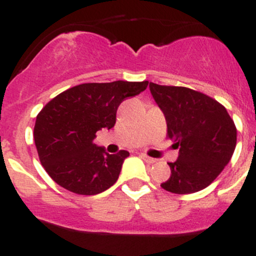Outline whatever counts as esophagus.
Masks as SVG:
<instances>
[{"label": "esophagus", "instance_id": "esophagus-1", "mask_svg": "<svg viewBox=\"0 0 256 256\" xmlns=\"http://www.w3.org/2000/svg\"><path fill=\"white\" fill-rule=\"evenodd\" d=\"M140 158L143 159L144 162H146V163H149V164H153V163H156V159L150 158V156H148L146 154H144V153L140 154Z\"/></svg>", "mask_w": 256, "mask_h": 256}]
</instances>
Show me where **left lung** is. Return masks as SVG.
<instances>
[{"label": "left lung", "mask_w": 256, "mask_h": 256, "mask_svg": "<svg viewBox=\"0 0 256 256\" xmlns=\"http://www.w3.org/2000/svg\"><path fill=\"white\" fill-rule=\"evenodd\" d=\"M166 120V136L179 148L170 176L160 186L190 194L210 186L229 163L236 146V127L218 100L186 87L149 83Z\"/></svg>", "instance_id": "obj_1"}]
</instances>
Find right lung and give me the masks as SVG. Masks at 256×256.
<instances>
[{
    "mask_svg": "<svg viewBox=\"0 0 256 256\" xmlns=\"http://www.w3.org/2000/svg\"><path fill=\"white\" fill-rule=\"evenodd\" d=\"M148 80L83 83L50 100L37 114L34 138L48 176L62 188L94 196L117 182L127 150L108 154L93 140L116 124L120 103L143 92Z\"/></svg>",
    "mask_w": 256,
    "mask_h": 256,
    "instance_id": "obj_1",
    "label": "right lung"
}]
</instances>
